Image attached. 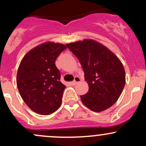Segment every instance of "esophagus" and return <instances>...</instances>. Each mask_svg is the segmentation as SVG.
Masks as SVG:
<instances>
[{
  "instance_id": "esophagus-1",
  "label": "esophagus",
  "mask_w": 146,
  "mask_h": 146,
  "mask_svg": "<svg viewBox=\"0 0 146 146\" xmlns=\"http://www.w3.org/2000/svg\"><path fill=\"white\" fill-rule=\"evenodd\" d=\"M80 81H81V80H80V78H79V77H75V79H74V81L73 82V84H77L80 82Z\"/></svg>"
}]
</instances>
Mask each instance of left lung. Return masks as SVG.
<instances>
[{
	"mask_svg": "<svg viewBox=\"0 0 146 146\" xmlns=\"http://www.w3.org/2000/svg\"><path fill=\"white\" fill-rule=\"evenodd\" d=\"M79 60L89 89L81 100L93 111L110 108L121 95L125 84V70L119 58L103 44L93 40L66 44Z\"/></svg>",
	"mask_w": 146,
	"mask_h": 146,
	"instance_id": "obj_1",
	"label": "left lung"
}]
</instances>
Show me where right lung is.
<instances>
[{
	"mask_svg": "<svg viewBox=\"0 0 146 146\" xmlns=\"http://www.w3.org/2000/svg\"><path fill=\"white\" fill-rule=\"evenodd\" d=\"M66 48L60 43H43L28 52L20 64L18 89L25 104L35 113L51 115L61 106L66 86L60 82L61 73L55 63Z\"/></svg>",
	"mask_w": 146,
	"mask_h": 146,
	"instance_id": "obj_1",
	"label": "right lung"
}]
</instances>
